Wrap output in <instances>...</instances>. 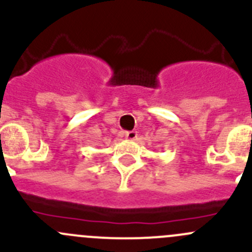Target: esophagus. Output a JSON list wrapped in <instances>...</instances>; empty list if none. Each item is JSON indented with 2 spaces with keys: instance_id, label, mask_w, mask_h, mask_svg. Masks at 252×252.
Masks as SVG:
<instances>
[{
  "instance_id": "1",
  "label": "esophagus",
  "mask_w": 252,
  "mask_h": 252,
  "mask_svg": "<svg viewBox=\"0 0 252 252\" xmlns=\"http://www.w3.org/2000/svg\"><path fill=\"white\" fill-rule=\"evenodd\" d=\"M124 135H126V138L129 139V140H133V139L136 138V135H138V133H136V131H134V130H131V131H126V133H124Z\"/></svg>"
}]
</instances>
